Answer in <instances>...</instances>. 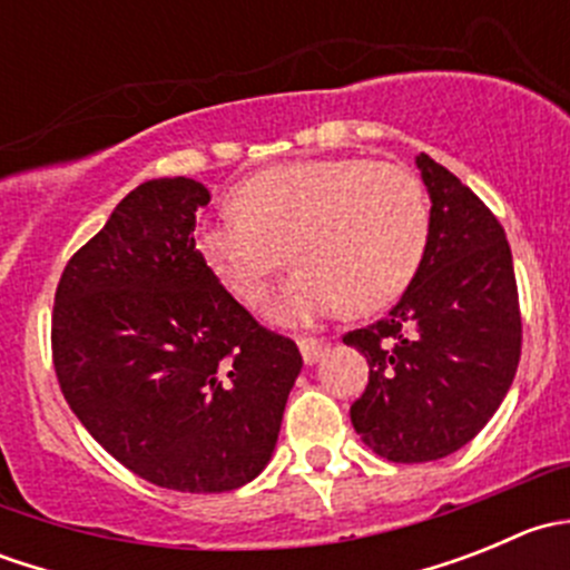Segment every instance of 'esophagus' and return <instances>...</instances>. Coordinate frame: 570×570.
Returning <instances> with one entry per match:
<instances>
[{
    "instance_id": "esophagus-1",
    "label": "esophagus",
    "mask_w": 570,
    "mask_h": 570,
    "mask_svg": "<svg viewBox=\"0 0 570 570\" xmlns=\"http://www.w3.org/2000/svg\"><path fill=\"white\" fill-rule=\"evenodd\" d=\"M301 353L308 366L317 364L322 355L327 353V342H322V338H301Z\"/></svg>"
}]
</instances>
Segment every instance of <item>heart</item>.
Here are the masks:
<instances>
[{"label": "heart", "mask_w": 570, "mask_h": 570, "mask_svg": "<svg viewBox=\"0 0 570 570\" xmlns=\"http://www.w3.org/2000/svg\"><path fill=\"white\" fill-rule=\"evenodd\" d=\"M234 217L206 223L195 248L237 301L256 306L284 264L295 273L269 297L267 317L306 327L342 312L370 314L405 292L430 239L422 181L402 165L301 159L245 178Z\"/></svg>", "instance_id": "b5f03b06"}]
</instances>
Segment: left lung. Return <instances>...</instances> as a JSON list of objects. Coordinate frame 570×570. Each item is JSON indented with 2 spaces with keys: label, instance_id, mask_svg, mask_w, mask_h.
I'll return each mask as SVG.
<instances>
[{
  "label": "left lung",
  "instance_id": "1",
  "mask_svg": "<svg viewBox=\"0 0 570 570\" xmlns=\"http://www.w3.org/2000/svg\"><path fill=\"white\" fill-rule=\"evenodd\" d=\"M430 239L416 275L375 325L344 336L370 364L350 419L372 452L428 463L469 444L497 413L521 355L513 256L493 212L419 154Z\"/></svg>",
  "mask_w": 570,
  "mask_h": 570
}]
</instances>
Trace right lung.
Masks as SVG:
<instances>
[{"label":"right lung","mask_w":570,"mask_h":570,"mask_svg":"<svg viewBox=\"0 0 570 570\" xmlns=\"http://www.w3.org/2000/svg\"><path fill=\"white\" fill-rule=\"evenodd\" d=\"M195 178H151L62 269L51 355L68 405L142 480L223 493L264 471L301 375L292 338L258 325L195 248Z\"/></svg>","instance_id":"1"}]
</instances>
